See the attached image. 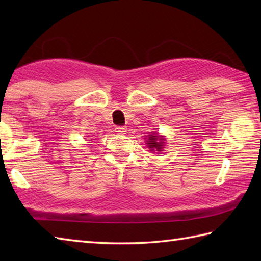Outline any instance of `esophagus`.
Segmentation results:
<instances>
[{
    "mask_svg": "<svg viewBox=\"0 0 261 261\" xmlns=\"http://www.w3.org/2000/svg\"><path fill=\"white\" fill-rule=\"evenodd\" d=\"M115 131L118 132V134H125L126 127L125 126H116L115 127Z\"/></svg>",
    "mask_w": 261,
    "mask_h": 261,
    "instance_id": "34e87169",
    "label": "esophagus"
}]
</instances>
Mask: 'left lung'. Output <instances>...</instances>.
Instances as JSON below:
<instances>
[{
    "instance_id": "left-lung-1",
    "label": "left lung",
    "mask_w": 261,
    "mask_h": 261,
    "mask_svg": "<svg viewBox=\"0 0 261 261\" xmlns=\"http://www.w3.org/2000/svg\"><path fill=\"white\" fill-rule=\"evenodd\" d=\"M146 139V145L148 146V148H151L149 151L152 152H161L162 151V147L163 145H165V138H163V136H159L156 132H154V134H151L149 136H147Z\"/></svg>"
}]
</instances>
